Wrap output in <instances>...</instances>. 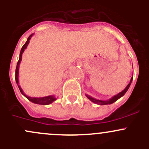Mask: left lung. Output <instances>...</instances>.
<instances>
[{"label": "left lung", "mask_w": 149, "mask_h": 149, "mask_svg": "<svg viewBox=\"0 0 149 149\" xmlns=\"http://www.w3.org/2000/svg\"><path fill=\"white\" fill-rule=\"evenodd\" d=\"M132 81H133V77H132L131 79H130V83L127 84V86L125 87V88L124 90H123V91H122L121 92H120L119 94H117V95L113 96V97H112V98L109 99V100H97V99L94 98V97H91V96L88 95V94H86V97L87 98H88V100H90V101H91V102H92L97 104H100V105L111 104L114 103V102H116L117 100H119L120 98H121L122 97H123V96L125 95V93L127 92V90H128L129 87H130V84H131V83H132Z\"/></svg>", "instance_id": "8db88e82"}]
</instances>
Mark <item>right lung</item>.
I'll list each match as a JSON object with an SVG mask.
<instances>
[{"instance_id": "1", "label": "right lung", "mask_w": 149, "mask_h": 149, "mask_svg": "<svg viewBox=\"0 0 149 149\" xmlns=\"http://www.w3.org/2000/svg\"><path fill=\"white\" fill-rule=\"evenodd\" d=\"M34 35V34H31L29 37H28L27 40H26V43L24 45L23 47H22V49H21L20 52V55H19V60L17 63V65H16V73H15V79H16V82L17 84L18 87H19V90H20L21 93L26 97L27 100H29L30 102H31L34 103V104H42V105H48L50 104L51 103L53 102L54 101L57 100V98L55 97V95H49V96H47V97H29V96L26 95L24 92V91L22 90V87L20 86L19 85V65H20L21 61H22V54L23 52H24V50L26 49V48L27 47L29 43L30 40H31V37Z\"/></svg>"}]
</instances>
